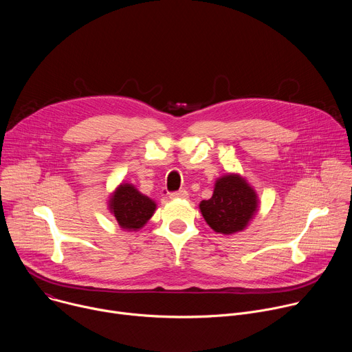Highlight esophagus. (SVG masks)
<instances>
[{"label": "esophagus", "mask_w": 352, "mask_h": 352, "mask_svg": "<svg viewBox=\"0 0 352 352\" xmlns=\"http://www.w3.org/2000/svg\"><path fill=\"white\" fill-rule=\"evenodd\" d=\"M189 196V193L185 190V189H181V190H177V192H173L170 195L171 199H186Z\"/></svg>", "instance_id": "obj_1"}]
</instances>
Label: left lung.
<instances>
[{"instance_id":"1","label":"left lung","mask_w":352,"mask_h":352,"mask_svg":"<svg viewBox=\"0 0 352 352\" xmlns=\"http://www.w3.org/2000/svg\"><path fill=\"white\" fill-rule=\"evenodd\" d=\"M259 199L255 189L238 174L220 177L213 196L199 205L206 223L220 234H235L246 228L256 214Z\"/></svg>"}]
</instances>
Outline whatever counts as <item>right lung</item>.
<instances>
[{
    "instance_id": "add662e5",
    "label": "right lung",
    "mask_w": 352,
    "mask_h": 352,
    "mask_svg": "<svg viewBox=\"0 0 352 352\" xmlns=\"http://www.w3.org/2000/svg\"><path fill=\"white\" fill-rule=\"evenodd\" d=\"M109 208L121 228L138 231L153 216L156 204L132 184H121L113 192Z\"/></svg>"
}]
</instances>
